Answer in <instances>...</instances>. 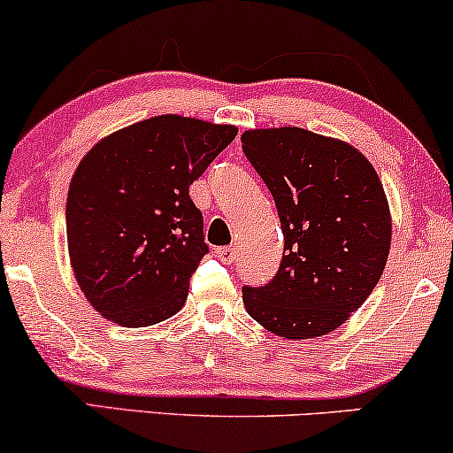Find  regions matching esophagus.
I'll use <instances>...</instances> for the list:
<instances>
[{
	"mask_svg": "<svg viewBox=\"0 0 453 453\" xmlns=\"http://www.w3.org/2000/svg\"><path fill=\"white\" fill-rule=\"evenodd\" d=\"M216 256L220 258V262H225V265H231V262H235V248L233 245H226V248H218L216 250Z\"/></svg>",
	"mask_w": 453,
	"mask_h": 453,
	"instance_id": "34e87169",
	"label": "esophagus"
}]
</instances>
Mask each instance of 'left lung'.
<instances>
[{
    "instance_id": "left-lung-1",
    "label": "left lung",
    "mask_w": 453,
    "mask_h": 453,
    "mask_svg": "<svg viewBox=\"0 0 453 453\" xmlns=\"http://www.w3.org/2000/svg\"><path fill=\"white\" fill-rule=\"evenodd\" d=\"M242 142L286 242L273 281L243 286L245 311L286 340L334 332L387 266L393 226L380 178L355 147L303 127L248 130Z\"/></svg>"
}]
</instances>
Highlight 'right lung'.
Wrapping results in <instances>:
<instances>
[{"label":"right lung","mask_w":453,"mask_h":453,"mask_svg":"<svg viewBox=\"0 0 453 453\" xmlns=\"http://www.w3.org/2000/svg\"><path fill=\"white\" fill-rule=\"evenodd\" d=\"M235 136V126L159 115L88 150L71 178L66 242L77 283L100 315L144 327L182 309L208 254L188 187Z\"/></svg>","instance_id":"right-lung-1"}]
</instances>
